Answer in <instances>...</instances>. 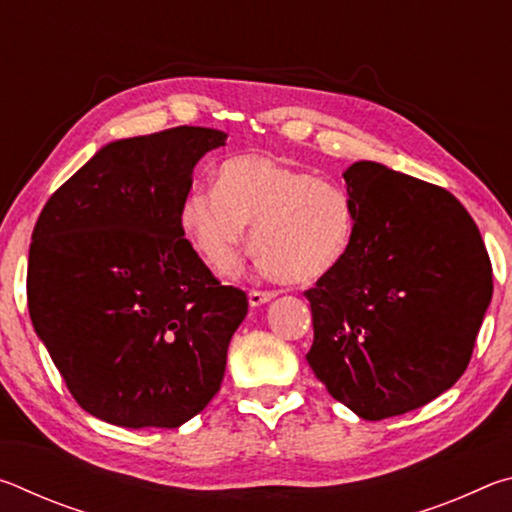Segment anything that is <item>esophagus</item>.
<instances>
[{
  "label": "esophagus",
  "instance_id": "34e87169",
  "mask_svg": "<svg viewBox=\"0 0 512 512\" xmlns=\"http://www.w3.org/2000/svg\"><path fill=\"white\" fill-rule=\"evenodd\" d=\"M275 298V293H271V291H250L248 293V302H250V307H262V305H266V302H271Z\"/></svg>",
  "mask_w": 512,
  "mask_h": 512
}]
</instances>
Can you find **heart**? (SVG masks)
Wrapping results in <instances>:
<instances>
[{"label":"heart","instance_id":"1","mask_svg":"<svg viewBox=\"0 0 512 512\" xmlns=\"http://www.w3.org/2000/svg\"><path fill=\"white\" fill-rule=\"evenodd\" d=\"M180 232L214 273L235 268L253 223V250L271 280L311 287L350 253L354 212L348 194L314 173L264 153L219 167L214 185H192L178 210Z\"/></svg>","mask_w":512,"mask_h":512}]
</instances>
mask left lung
Returning a JSON list of instances; mask_svg holds the SVG:
<instances>
[{"label":"left lung","instance_id":"left-lung-1","mask_svg":"<svg viewBox=\"0 0 512 512\" xmlns=\"http://www.w3.org/2000/svg\"><path fill=\"white\" fill-rule=\"evenodd\" d=\"M354 212L345 262L305 291L307 361L363 420L420 409L463 375L492 298L479 228L443 187L379 162L343 173Z\"/></svg>","mask_w":512,"mask_h":512}]
</instances>
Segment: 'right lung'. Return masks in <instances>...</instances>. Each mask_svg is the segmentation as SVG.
Wrapping results in <instances>:
<instances>
[{"mask_svg": "<svg viewBox=\"0 0 512 512\" xmlns=\"http://www.w3.org/2000/svg\"><path fill=\"white\" fill-rule=\"evenodd\" d=\"M228 135L178 126L110 142L56 189L33 228V329L85 411L176 429L219 393L246 293L180 232L194 167Z\"/></svg>", "mask_w": 512, "mask_h": 512, "instance_id": "add662e5", "label": "right lung"}]
</instances>
